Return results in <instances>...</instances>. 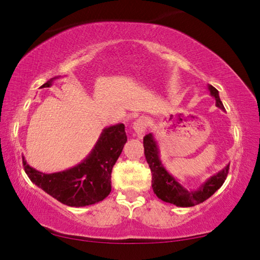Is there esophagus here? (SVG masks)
I'll return each mask as SVG.
<instances>
[{
	"label": "esophagus",
	"mask_w": 260,
	"mask_h": 260,
	"mask_svg": "<svg viewBox=\"0 0 260 260\" xmlns=\"http://www.w3.org/2000/svg\"><path fill=\"white\" fill-rule=\"evenodd\" d=\"M148 125H149V120L146 117H140L135 120L133 123V129L135 133L138 134L139 138L143 137L145 132L147 131V128H148Z\"/></svg>",
	"instance_id": "esophagus-1"
}]
</instances>
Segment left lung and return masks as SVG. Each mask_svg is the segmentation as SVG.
<instances>
[{
    "label": "left lung",
    "mask_w": 260,
    "mask_h": 260,
    "mask_svg": "<svg viewBox=\"0 0 260 260\" xmlns=\"http://www.w3.org/2000/svg\"><path fill=\"white\" fill-rule=\"evenodd\" d=\"M208 88L210 91V94L216 100V106L223 111L225 110L220 102L218 91L211 85H209ZM143 148H145L147 164L152 172V187L154 192L160 200L167 203L175 204L176 207H193V205L204 202L222 187L228 173H229L230 165H228L225 168H223L220 172L205 181L197 190H187L182 187L176 179L170 175L164 167V165L161 164L160 157H158L157 143L150 133L143 138Z\"/></svg>",
    "instance_id": "left-lung-1"
}]
</instances>
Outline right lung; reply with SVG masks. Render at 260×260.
I'll return each mask as SVG.
<instances>
[{
  "instance_id": "add662e5",
  "label": "right lung",
  "mask_w": 260,
  "mask_h": 260,
  "mask_svg": "<svg viewBox=\"0 0 260 260\" xmlns=\"http://www.w3.org/2000/svg\"><path fill=\"white\" fill-rule=\"evenodd\" d=\"M52 79L44 84L51 86ZM127 141L125 125L110 126L103 131L94 148L83 162L59 173L44 174L34 169L23 157V167L37 187L69 207H85L103 201L111 192L113 166Z\"/></svg>"
}]
</instances>
